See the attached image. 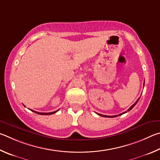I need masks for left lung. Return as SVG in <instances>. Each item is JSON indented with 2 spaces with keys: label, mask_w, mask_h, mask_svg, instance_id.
Segmentation results:
<instances>
[{
  "label": "left lung",
  "mask_w": 160,
  "mask_h": 160,
  "mask_svg": "<svg viewBox=\"0 0 160 160\" xmlns=\"http://www.w3.org/2000/svg\"><path fill=\"white\" fill-rule=\"evenodd\" d=\"M144 84H145V82H144ZM139 99H140V98H138V100H136V102L135 103H134V104H133V105H131V108H130L129 109H128V110L127 111H130L131 110H132V109L133 108V107H134V106H135V105H136V103H137V102H138V100H139ZM126 112H123V113H121V114H118V115H114V116H107V115H103V114H99V115H100V116H102V117H110V118H113V117H117V116H120V115H122V114H125Z\"/></svg>",
  "instance_id": "1"
}]
</instances>
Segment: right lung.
I'll return each mask as SVG.
<instances>
[{"instance_id":"1","label":"right lung","mask_w":160,"mask_h":160,"mask_svg":"<svg viewBox=\"0 0 160 160\" xmlns=\"http://www.w3.org/2000/svg\"><path fill=\"white\" fill-rule=\"evenodd\" d=\"M32 110V112H33L36 113V114H41V115H50V114H55V112H58L59 110H56V111H55V112H47V113H46V112H36V111L32 110Z\"/></svg>"}]
</instances>
